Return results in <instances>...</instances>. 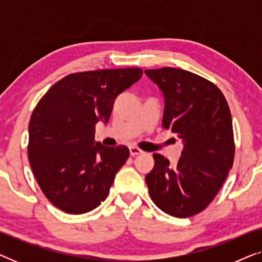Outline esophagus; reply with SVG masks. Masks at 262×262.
I'll use <instances>...</instances> for the list:
<instances>
[{"instance_id":"obj_1","label":"esophagus","mask_w":262,"mask_h":262,"mask_svg":"<svg viewBox=\"0 0 262 262\" xmlns=\"http://www.w3.org/2000/svg\"><path fill=\"white\" fill-rule=\"evenodd\" d=\"M130 155L131 156H137V155H139V154H142L143 151L141 149H138V148H136V146H130Z\"/></svg>"}]
</instances>
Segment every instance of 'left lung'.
Segmentation results:
<instances>
[{
	"mask_svg": "<svg viewBox=\"0 0 262 262\" xmlns=\"http://www.w3.org/2000/svg\"><path fill=\"white\" fill-rule=\"evenodd\" d=\"M144 73L163 94L162 126L184 144L177 166L152 155L155 164L145 177L150 196L170 216H194L212 202L232 167L230 110L216 85L191 71L161 68Z\"/></svg>",
	"mask_w": 262,
	"mask_h": 262,
	"instance_id": "1",
	"label": "left lung"
}]
</instances>
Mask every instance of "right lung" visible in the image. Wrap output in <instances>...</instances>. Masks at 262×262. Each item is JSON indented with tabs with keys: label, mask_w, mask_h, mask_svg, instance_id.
<instances>
[{
	"label": "right lung",
	"mask_w": 262,
	"mask_h": 262,
	"mask_svg": "<svg viewBox=\"0 0 262 262\" xmlns=\"http://www.w3.org/2000/svg\"><path fill=\"white\" fill-rule=\"evenodd\" d=\"M138 68L70 74L49 89L28 125V160L46 198L71 214L89 212L106 199L130 155L95 141L117 96L139 81Z\"/></svg>",
	"instance_id": "1"
}]
</instances>
